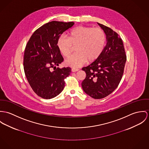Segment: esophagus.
Returning a JSON list of instances; mask_svg holds the SVG:
<instances>
[{
  "label": "esophagus",
  "instance_id": "esophagus-1",
  "mask_svg": "<svg viewBox=\"0 0 149 149\" xmlns=\"http://www.w3.org/2000/svg\"><path fill=\"white\" fill-rule=\"evenodd\" d=\"M78 70H79V69H78V68H72L71 69V71H72V72H77V71H78Z\"/></svg>",
  "mask_w": 149,
  "mask_h": 149
}]
</instances>
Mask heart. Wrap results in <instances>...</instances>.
I'll use <instances>...</instances> for the list:
<instances>
[{
  "mask_svg": "<svg viewBox=\"0 0 149 149\" xmlns=\"http://www.w3.org/2000/svg\"><path fill=\"white\" fill-rule=\"evenodd\" d=\"M68 38L61 36L57 46L61 54L68 56L76 47V54L68 57L65 62L66 66L78 68L87 61L93 62L98 59L104 48L106 36L99 28L78 26L70 31Z\"/></svg>",
  "mask_w": 149,
  "mask_h": 149,
  "instance_id": "b5f03b06",
  "label": "heart"
}]
</instances>
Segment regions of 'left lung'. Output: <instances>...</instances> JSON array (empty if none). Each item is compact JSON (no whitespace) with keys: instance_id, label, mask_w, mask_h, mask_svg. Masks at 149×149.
I'll use <instances>...</instances> for the list:
<instances>
[{"instance_id":"obj_1","label":"left lung","mask_w":149,"mask_h":149,"mask_svg":"<svg viewBox=\"0 0 149 149\" xmlns=\"http://www.w3.org/2000/svg\"><path fill=\"white\" fill-rule=\"evenodd\" d=\"M106 36L107 43L99 58L82 70L86 77L82 82L83 91L94 99L112 93L122 78L126 62L123 41L111 29L98 23Z\"/></svg>"}]
</instances>
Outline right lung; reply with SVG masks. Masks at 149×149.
<instances>
[{
    "label": "right lung",
    "instance_id": "right-lung-1",
    "mask_svg": "<svg viewBox=\"0 0 149 149\" xmlns=\"http://www.w3.org/2000/svg\"><path fill=\"white\" fill-rule=\"evenodd\" d=\"M74 24L72 22L46 23L33 33L26 45L24 73L33 91L43 99H51L59 95L65 87V79L71 72L70 67H56L63 61L57 40Z\"/></svg>",
    "mask_w": 149,
    "mask_h": 149
}]
</instances>
